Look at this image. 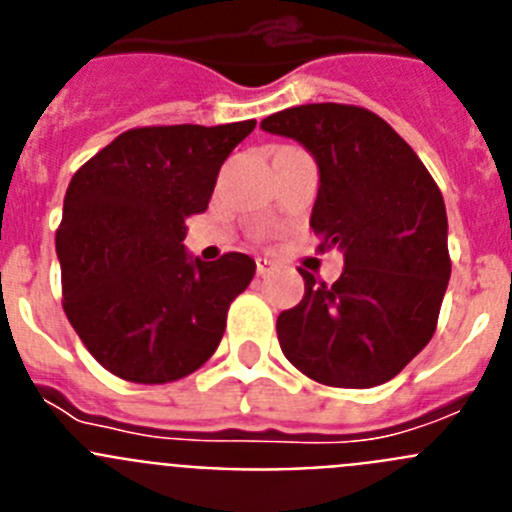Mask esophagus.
Instances as JSON below:
<instances>
[{"label": "esophagus", "mask_w": 512, "mask_h": 512, "mask_svg": "<svg viewBox=\"0 0 512 512\" xmlns=\"http://www.w3.org/2000/svg\"><path fill=\"white\" fill-rule=\"evenodd\" d=\"M271 269H274V264H271L269 259H256V274H259V277L269 274Z\"/></svg>", "instance_id": "1"}]
</instances>
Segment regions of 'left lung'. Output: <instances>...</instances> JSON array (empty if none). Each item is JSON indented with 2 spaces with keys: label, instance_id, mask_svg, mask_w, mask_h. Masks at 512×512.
Listing matches in <instances>:
<instances>
[{
  "label": "left lung",
  "instance_id": "left-lung-1",
  "mask_svg": "<svg viewBox=\"0 0 512 512\" xmlns=\"http://www.w3.org/2000/svg\"><path fill=\"white\" fill-rule=\"evenodd\" d=\"M261 128L315 156L310 228L320 251H343L333 284L300 269L305 295L277 318L284 356L328 387L390 382L436 333L451 277L441 189L413 148L356 104H300Z\"/></svg>",
  "mask_w": 512,
  "mask_h": 512
}]
</instances>
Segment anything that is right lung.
I'll return each mask as SVG.
<instances>
[{
    "label": "right lung",
    "instance_id": "right-lung-1",
    "mask_svg": "<svg viewBox=\"0 0 512 512\" xmlns=\"http://www.w3.org/2000/svg\"><path fill=\"white\" fill-rule=\"evenodd\" d=\"M253 128L125 130L71 179L56 230L63 312L115 377L176 382L220 346L256 264L235 251L210 264L187 259L184 220L207 210L220 166Z\"/></svg>",
    "mask_w": 512,
    "mask_h": 512
}]
</instances>
